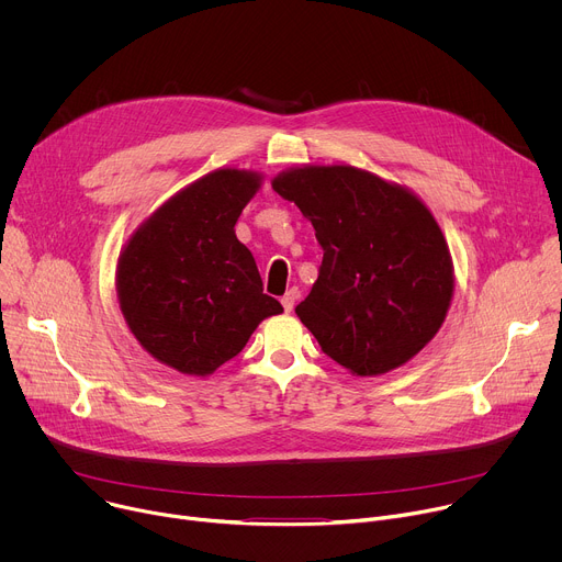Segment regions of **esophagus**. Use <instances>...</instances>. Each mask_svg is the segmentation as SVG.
<instances>
[{
    "label": "esophagus",
    "instance_id": "34e87169",
    "mask_svg": "<svg viewBox=\"0 0 562 562\" xmlns=\"http://www.w3.org/2000/svg\"><path fill=\"white\" fill-rule=\"evenodd\" d=\"M295 300H297V289H289L284 295H282V306H284V311H291L293 306H295Z\"/></svg>",
    "mask_w": 562,
    "mask_h": 562
}]
</instances>
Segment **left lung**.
I'll list each match as a JSON object with an SVG mask.
<instances>
[{
  "label": "left lung",
  "instance_id": "left-lung-1",
  "mask_svg": "<svg viewBox=\"0 0 562 562\" xmlns=\"http://www.w3.org/2000/svg\"><path fill=\"white\" fill-rule=\"evenodd\" d=\"M273 191L297 204L325 251L295 306L317 345L356 375L412 360L442 327L453 293L449 247L431 211L353 167L291 169Z\"/></svg>",
  "mask_w": 562,
  "mask_h": 562
}]
</instances>
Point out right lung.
<instances>
[{
    "instance_id": "1",
    "label": "right lung",
    "mask_w": 562,
    "mask_h": 562,
    "mask_svg": "<svg viewBox=\"0 0 562 562\" xmlns=\"http://www.w3.org/2000/svg\"><path fill=\"white\" fill-rule=\"evenodd\" d=\"M260 189L254 171L220 169L159 206L117 262V295L139 345L180 373L209 375L245 349L282 304L262 293L235 222Z\"/></svg>"
}]
</instances>
